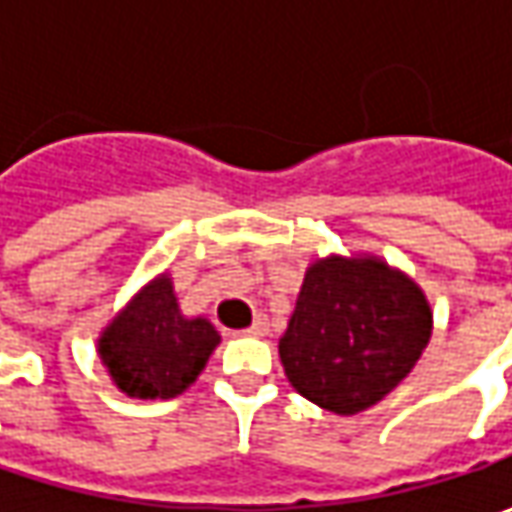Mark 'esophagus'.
Returning a JSON list of instances; mask_svg holds the SVG:
<instances>
[{"label": "esophagus", "instance_id": "1", "mask_svg": "<svg viewBox=\"0 0 512 512\" xmlns=\"http://www.w3.org/2000/svg\"><path fill=\"white\" fill-rule=\"evenodd\" d=\"M247 336H267L270 333V322H267V316H256L253 319V325L245 330Z\"/></svg>", "mask_w": 512, "mask_h": 512}]
</instances>
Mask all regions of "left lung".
Listing matches in <instances>:
<instances>
[{
  "mask_svg": "<svg viewBox=\"0 0 512 512\" xmlns=\"http://www.w3.org/2000/svg\"><path fill=\"white\" fill-rule=\"evenodd\" d=\"M422 290L379 259H325L307 270L279 356L290 384L353 416L402 382L430 342Z\"/></svg>",
  "mask_w": 512,
  "mask_h": 512,
  "instance_id": "8db88e82",
  "label": "left lung"
}]
</instances>
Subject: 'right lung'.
<instances>
[{
    "mask_svg": "<svg viewBox=\"0 0 512 512\" xmlns=\"http://www.w3.org/2000/svg\"><path fill=\"white\" fill-rule=\"evenodd\" d=\"M216 344L213 325L185 319L170 279L159 276L102 333L99 356L128 396L170 399L196 382Z\"/></svg>",
    "mask_w": 512,
    "mask_h": 512,
    "instance_id": "add662e5",
    "label": "right lung"
}]
</instances>
